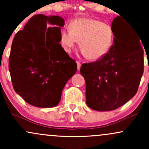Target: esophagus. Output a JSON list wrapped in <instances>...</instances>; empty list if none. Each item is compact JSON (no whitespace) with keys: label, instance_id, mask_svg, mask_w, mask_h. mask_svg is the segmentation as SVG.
<instances>
[{"label":"esophagus","instance_id":"1","mask_svg":"<svg viewBox=\"0 0 149 149\" xmlns=\"http://www.w3.org/2000/svg\"><path fill=\"white\" fill-rule=\"evenodd\" d=\"M76 63H77V67H78L77 69H78V71H79L80 69V66H81V64H80V61H76Z\"/></svg>","mask_w":149,"mask_h":149}]
</instances>
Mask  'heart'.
I'll list each match as a JSON object with an SVG mask.
<instances>
[{
  "label": "heart",
  "mask_w": 149,
  "mask_h": 149,
  "mask_svg": "<svg viewBox=\"0 0 149 149\" xmlns=\"http://www.w3.org/2000/svg\"><path fill=\"white\" fill-rule=\"evenodd\" d=\"M61 45L67 52H71L79 42L84 55L90 60H98L106 56L111 48L114 32L110 25L97 19H77L70 24V31H61Z\"/></svg>",
  "instance_id": "obj_1"
}]
</instances>
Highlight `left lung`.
I'll return each instance as SVG.
<instances>
[{"label":"left lung","mask_w":149,"mask_h":149,"mask_svg":"<svg viewBox=\"0 0 149 149\" xmlns=\"http://www.w3.org/2000/svg\"><path fill=\"white\" fill-rule=\"evenodd\" d=\"M111 27L115 37L109 53L83 64L80 71L86 84V104L99 111L127 103L136 95L143 73V43L136 31L116 18Z\"/></svg>","instance_id":"left-lung-1"}]
</instances>
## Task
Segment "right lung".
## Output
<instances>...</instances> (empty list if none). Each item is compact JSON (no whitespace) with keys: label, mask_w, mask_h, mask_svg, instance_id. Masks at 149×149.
I'll return each mask as SVG.
<instances>
[{"label":"right lung","mask_w":149,"mask_h":149,"mask_svg":"<svg viewBox=\"0 0 149 149\" xmlns=\"http://www.w3.org/2000/svg\"><path fill=\"white\" fill-rule=\"evenodd\" d=\"M64 25L61 17L34 15L13 40L9 71L13 88L34 107H56L77 71L76 61L59 44Z\"/></svg>","instance_id":"1"}]
</instances>
